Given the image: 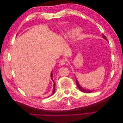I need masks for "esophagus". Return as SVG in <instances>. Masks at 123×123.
<instances>
[{"mask_svg":"<svg viewBox=\"0 0 123 123\" xmlns=\"http://www.w3.org/2000/svg\"><path fill=\"white\" fill-rule=\"evenodd\" d=\"M66 60H65V59H62V60L59 61V65H61V66H63L66 64Z\"/></svg>","mask_w":123,"mask_h":123,"instance_id":"esophagus-1","label":"esophagus"}]
</instances>
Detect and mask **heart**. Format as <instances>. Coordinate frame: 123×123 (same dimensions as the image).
<instances>
[{
	"mask_svg": "<svg viewBox=\"0 0 123 123\" xmlns=\"http://www.w3.org/2000/svg\"><path fill=\"white\" fill-rule=\"evenodd\" d=\"M80 28H76L73 31H72L71 32H68L67 33H66L64 35V37H67V36H72V35H73L74 33H77V32H80Z\"/></svg>",
	"mask_w": 123,
	"mask_h": 123,
	"instance_id": "1",
	"label": "heart"
}]
</instances>
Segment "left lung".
<instances>
[{
	"instance_id": "left-lung-1",
	"label": "left lung",
	"mask_w": 123,
	"mask_h": 123,
	"mask_svg": "<svg viewBox=\"0 0 123 123\" xmlns=\"http://www.w3.org/2000/svg\"><path fill=\"white\" fill-rule=\"evenodd\" d=\"M102 37L104 39H105L106 40H107L108 41L107 38L106 37V36L105 35H104L103 34H102ZM75 79H76V83L77 84V86L78 88L79 89V90H80L81 92H85V93H90V92H92V91L90 90H88V89H87V90H86V89H84V88L81 87V86H80V85L79 83V81H78L76 79V77H75Z\"/></svg>"
}]
</instances>
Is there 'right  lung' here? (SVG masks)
<instances>
[{"label":"right lung","mask_w":123,"mask_h":123,"mask_svg":"<svg viewBox=\"0 0 123 123\" xmlns=\"http://www.w3.org/2000/svg\"><path fill=\"white\" fill-rule=\"evenodd\" d=\"M52 76H53V74H52V72H51V79H52V80H53V79H52ZM53 82H54V86H53V87H54V89H53V93H52V94H53L54 93H55V83L54 82V81H53ZM48 97H49V96H48Z\"/></svg>","instance_id":"obj_1"}]
</instances>
